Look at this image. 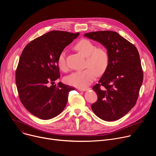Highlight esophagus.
<instances>
[{
  "label": "esophagus",
  "instance_id": "34e87169",
  "mask_svg": "<svg viewBox=\"0 0 156 156\" xmlns=\"http://www.w3.org/2000/svg\"><path fill=\"white\" fill-rule=\"evenodd\" d=\"M78 90L80 91H86L89 90V88H78Z\"/></svg>",
  "mask_w": 156,
  "mask_h": 156
}]
</instances>
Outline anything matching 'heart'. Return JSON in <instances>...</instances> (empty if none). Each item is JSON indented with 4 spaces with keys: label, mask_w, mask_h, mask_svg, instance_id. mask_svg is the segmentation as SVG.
Instances as JSON below:
<instances>
[{
    "label": "heart",
    "mask_w": 156,
    "mask_h": 156,
    "mask_svg": "<svg viewBox=\"0 0 156 156\" xmlns=\"http://www.w3.org/2000/svg\"><path fill=\"white\" fill-rule=\"evenodd\" d=\"M74 48L86 57L85 69L72 73L65 78L66 83L78 88H83L91 83L95 73L101 75L108 69L109 64V54L104 47H97L95 43L88 39H81L75 45ZM57 65L63 71L68 70L66 52L62 51L57 58Z\"/></svg>",
    "instance_id": "1"
}]
</instances>
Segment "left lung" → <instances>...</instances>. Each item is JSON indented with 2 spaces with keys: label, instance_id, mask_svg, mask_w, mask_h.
<instances>
[{
  "label": "left lung",
  "instance_id": "1",
  "mask_svg": "<svg viewBox=\"0 0 156 156\" xmlns=\"http://www.w3.org/2000/svg\"><path fill=\"white\" fill-rule=\"evenodd\" d=\"M84 35L101 43L109 54L108 69L92 88L98 98L92 109L104 121L118 120L134 107L139 95L144 78L139 53L133 44L115 31Z\"/></svg>",
  "mask_w": 156,
  "mask_h": 156
}]
</instances>
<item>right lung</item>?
<instances>
[{"instance_id": "add662e5", "label": "right lung", "mask_w": 156, "mask_h": 156, "mask_svg": "<svg viewBox=\"0 0 156 156\" xmlns=\"http://www.w3.org/2000/svg\"><path fill=\"white\" fill-rule=\"evenodd\" d=\"M79 33L51 31L30 42L21 53L16 71L20 99L30 113L42 119H50L64 110L69 92L75 88L59 83L57 58Z\"/></svg>"}]
</instances>
